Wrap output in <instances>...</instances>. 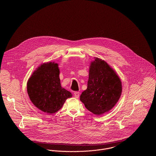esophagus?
Instances as JSON below:
<instances>
[{
	"instance_id": "esophagus-1",
	"label": "esophagus",
	"mask_w": 156,
	"mask_h": 156,
	"mask_svg": "<svg viewBox=\"0 0 156 156\" xmlns=\"http://www.w3.org/2000/svg\"><path fill=\"white\" fill-rule=\"evenodd\" d=\"M74 94V97H75L76 98H78L79 97H80V92H79L76 91V92H75Z\"/></svg>"
}]
</instances>
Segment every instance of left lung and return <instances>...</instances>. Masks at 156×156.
Listing matches in <instances>:
<instances>
[{"mask_svg": "<svg viewBox=\"0 0 156 156\" xmlns=\"http://www.w3.org/2000/svg\"><path fill=\"white\" fill-rule=\"evenodd\" d=\"M122 91L119 76L105 61L95 58L90 62L87 89L80 100L96 115L109 111L119 101Z\"/></svg>", "mask_w": 156, "mask_h": 156, "instance_id": "8db88e82", "label": "left lung"}]
</instances>
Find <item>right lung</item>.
I'll use <instances>...</instances> for the list:
<instances>
[{
	"label": "right lung",
	"instance_id": "right-lung-1",
	"mask_svg": "<svg viewBox=\"0 0 156 156\" xmlns=\"http://www.w3.org/2000/svg\"><path fill=\"white\" fill-rule=\"evenodd\" d=\"M58 65L44 63L33 73L27 83L29 97L38 109L48 114L58 111L73 95L61 86Z\"/></svg>",
	"mask_w": 156,
	"mask_h": 156
}]
</instances>
